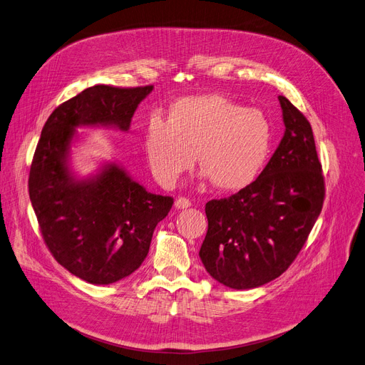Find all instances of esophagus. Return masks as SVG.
<instances>
[{"label":"esophagus","instance_id":"obj_1","mask_svg":"<svg viewBox=\"0 0 365 365\" xmlns=\"http://www.w3.org/2000/svg\"><path fill=\"white\" fill-rule=\"evenodd\" d=\"M175 207H176L178 210H185V208H189V207H190V201H189L187 198H183V197H180V198H178V200L175 201Z\"/></svg>","mask_w":365,"mask_h":365}]
</instances>
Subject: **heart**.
<instances>
[{
    "label": "heart",
    "mask_w": 365,
    "mask_h": 365,
    "mask_svg": "<svg viewBox=\"0 0 365 365\" xmlns=\"http://www.w3.org/2000/svg\"><path fill=\"white\" fill-rule=\"evenodd\" d=\"M145 154L155 180L172 189L198 161L220 190H239L259 175L272 148V125L257 108L222 95L179 100L167 121L154 117L145 132Z\"/></svg>",
    "instance_id": "obj_1"
}]
</instances>
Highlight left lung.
Returning <instances> with one entry per match:
<instances>
[{
	"label": "left lung",
	"instance_id": "obj_1",
	"mask_svg": "<svg viewBox=\"0 0 365 365\" xmlns=\"http://www.w3.org/2000/svg\"><path fill=\"white\" fill-rule=\"evenodd\" d=\"M279 103L286 129L269 164L247 187L205 205L200 258L230 289H254L286 272L323 208L324 178L309 121L284 96Z\"/></svg>",
	"mask_w": 365,
	"mask_h": 365
}]
</instances>
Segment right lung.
Here are the masks:
<instances>
[{
	"instance_id": "obj_1",
	"label": "right lung",
	"mask_w": 365,
	"mask_h": 365,
	"mask_svg": "<svg viewBox=\"0 0 365 365\" xmlns=\"http://www.w3.org/2000/svg\"><path fill=\"white\" fill-rule=\"evenodd\" d=\"M153 89L95 85L58 106L42 128L29 173L31 202L53 257L92 284H110L139 269L173 198L148 192L114 161L78 178L68 163L71 143L78 128L128 132Z\"/></svg>"
}]
</instances>
